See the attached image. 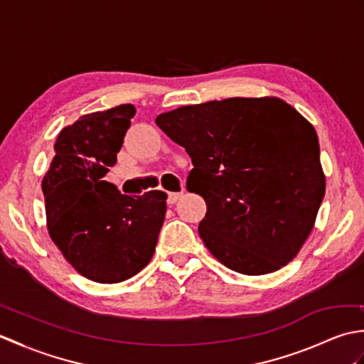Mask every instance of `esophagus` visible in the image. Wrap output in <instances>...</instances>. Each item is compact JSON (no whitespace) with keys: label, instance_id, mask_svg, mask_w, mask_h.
<instances>
[{"label":"esophagus","instance_id":"obj_1","mask_svg":"<svg viewBox=\"0 0 364 364\" xmlns=\"http://www.w3.org/2000/svg\"><path fill=\"white\" fill-rule=\"evenodd\" d=\"M181 196H183V192H168L167 203H168V205H173V203H176L178 200L181 198Z\"/></svg>","mask_w":364,"mask_h":364}]
</instances>
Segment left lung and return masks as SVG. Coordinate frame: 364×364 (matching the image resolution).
I'll return each instance as SVG.
<instances>
[{
	"instance_id": "8db88e82",
	"label": "left lung",
	"mask_w": 364,
	"mask_h": 364,
	"mask_svg": "<svg viewBox=\"0 0 364 364\" xmlns=\"http://www.w3.org/2000/svg\"><path fill=\"white\" fill-rule=\"evenodd\" d=\"M186 149L188 191L202 196L198 235L223 266L275 272L296 258L326 194L316 129L282 98L235 97L159 114Z\"/></svg>"
}]
</instances>
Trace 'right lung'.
Returning <instances> with one entry per match:
<instances>
[{
  "label": "right lung",
  "instance_id": "1",
  "mask_svg": "<svg viewBox=\"0 0 364 364\" xmlns=\"http://www.w3.org/2000/svg\"><path fill=\"white\" fill-rule=\"evenodd\" d=\"M134 114L133 105H120L60 129L42 180L51 241L76 272L97 283H120L141 272L166 218V192L122 196L103 180Z\"/></svg>",
  "mask_w": 364,
  "mask_h": 364
}]
</instances>
